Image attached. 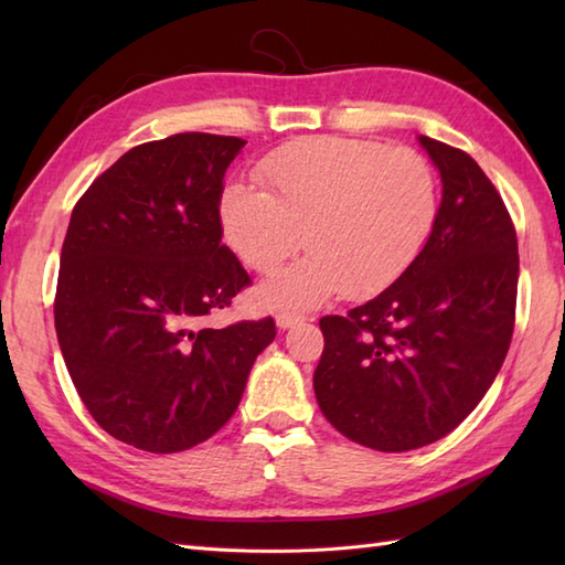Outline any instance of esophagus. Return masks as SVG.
<instances>
[{
    "label": "esophagus",
    "instance_id": "1",
    "mask_svg": "<svg viewBox=\"0 0 565 565\" xmlns=\"http://www.w3.org/2000/svg\"><path fill=\"white\" fill-rule=\"evenodd\" d=\"M306 316L301 313H291V310H281V313H276V326H279L281 330H289L294 326H298V322H303Z\"/></svg>",
    "mask_w": 565,
    "mask_h": 565
}]
</instances>
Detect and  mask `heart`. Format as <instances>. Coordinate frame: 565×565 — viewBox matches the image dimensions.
I'll return each mask as SVG.
<instances>
[{
    "label": "heart",
    "mask_w": 565,
    "mask_h": 565,
    "mask_svg": "<svg viewBox=\"0 0 565 565\" xmlns=\"http://www.w3.org/2000/svg\"><path fill=\"white\" fill-rule=\"evenodd\" d=\"M257 174L267 191L225 186L221 225L257 274H274L306 243L310 257L264 289L276 306L383 291L415 262L437 221V174L411 148L306 138L262 160Z\"/></svg>",
    "instance_id": "heart-1"
}]
</instances>
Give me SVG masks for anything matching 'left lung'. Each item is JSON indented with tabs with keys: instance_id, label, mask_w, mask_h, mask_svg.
Listing matches in <instances>:
<instances>
[{
	"instance_id": "obj_1",
	"label": "left lung",
	"mask_w": 565,
	"mask_h": 565,
	"mask_svg": "<svg viewBox=\"0 0 565 565\" xmlns=\"http://www.w3.org/2000/svg\"><path fill=\"white\" fill-rule=\"evenodd\" d=\"M419 142L441 174L423 252L376 298L320 318V411L376 451L425 447L461 425L495 381L514 330L520 255L505 201L471 154Z\"/></svg>"
}]
</instances>
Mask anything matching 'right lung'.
<instances>
[{
  "label": "right lung",
  "instance_id": "1",
  "mask_svg": "<svg viewBox=\"0 0 565 565\" xmlns=\"http://www.w3.org/2000/svg\"><path fill=\"white\" fill-rule=\"evenodd\" d=\"M243 138L177 134L128 150L72 209L55 330L82 403L130 447L172 454L237 411L274 318L203 326L252 284L223 245L221 196Z\"/></svg>",
  "mask_w": 565,
  "mask_h": 565
}]
</instances>
